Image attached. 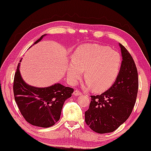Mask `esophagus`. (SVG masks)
<instances>
[{
  "mask_svg": "<svg viewBox=\"0 0 151 151\" xmlns=\"http://www.w3.org/2000/svg\"><path fill=\"white\" fill-rule=\"evenodd\" d=\"M82 93L80 91H78V89H76L75 90V91L73 92V94H74L75 96H78V95H81Z\"/></svg>",
  "mask_w": 151,
  "mask_h": 151,
  "instance_id": "obj_1",
  "label": "esophagus"
}]
</instances>
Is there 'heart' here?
I'll return each mask as SVG.
<instances>
[{
    "instance_id": "b5f03b06",
    "label": "heart",
    "mask_w": 151,
    "mask_h": 151,
    "mask_svg": "<svg viewBox=\"0 0 151 151\" xmlns=\"http://www.w3.org/2000/svg\"><path fill=\"white\" fill-rule=\"evenodd\" d=\"M73 60L68 66L69 82L76 83L85 70L86 87H93L99 93L106 91L113 85L122 64L118 52L99 44L81 45L74 52Z\"/></svg>"
}]
</instances>
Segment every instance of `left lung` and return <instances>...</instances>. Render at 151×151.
<instances>
[{"label": "left lung", "instance_id": "obj_1", "mask_svg": "<svg viewBox=\"0 0 151 151\" xmlns=\"http://www.w3.org/2000/svg\"><path fill=\"white\" fill-rule=\"evenodd\" d=\"M122 64L118 78L109 89L100 95L91 96L85 122L93 131L104 134L114 131L127 120L136 103L138 76L132 56L120 44Z\"/></svg>", "mask_w": 151, "mask_h": 151}]
</instances>
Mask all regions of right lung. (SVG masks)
Returning <instances> with one entry per match:
<instances>
[{
  "mask_svg": "<svg viewBox=\"0 0 151 151\" xmlns=\"http://www.w3.org/2000/svg\"><path fill=\"white\" fill-rule=\"evenodd\" d=\"M44 35L33 44L40 41ZM19 66L20 63L14 76L13 93L21 114L31 125L51 127L59 120L63 105L71 96L74 89L60 83L44 88L30 86L21 77Z\"/></svg>",
  "mask_w": 151,
  "mask_h": 151,
  "instance_id": "1",
  "label": "right lung"
}]
</instances>
